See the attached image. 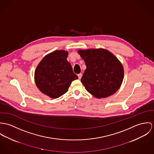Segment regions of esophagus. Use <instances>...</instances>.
I'll use <instances>...</instances> for the list:
<instances>
[{"mask_svg": "<svg viewBox=\"0 0 154 154\" xmlns=\"http://www.w3.org/2000/svg\"><path fill=\"white\" fill-rule=\"evenodd\" d=\"M78 77H79V79L80 80L81 79V78H82V74H78Z\"/></svg>", "mask_w": 154, "mask_h": 154, "instance_id": "esophagus-1", "label": "esophagus"}]
</instances>
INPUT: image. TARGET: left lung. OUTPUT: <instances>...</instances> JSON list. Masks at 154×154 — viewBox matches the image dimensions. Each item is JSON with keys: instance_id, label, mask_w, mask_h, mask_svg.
Returning a JSON list of instances; mask_svg holds the SVG:
<instances>
[{"instance_id": "8db88e82", "label": "left lung", "mask_w": 154, "mask_h": 154, "mask_svg": "<svg viewBox=\"0 0 154 154\" xmlns=\"http://www.w3.org/2000/svg\"><path fill=\"white\" fill-rule=\"evenodd\" d=\"M86 69L81 82L87 91L97 98L114 94L122 85L124 71L116 57L104 49L79 50Z\"/></svg>"}]
</instances>
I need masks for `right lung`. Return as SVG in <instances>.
<instances>
[{
    "mask_svg": "<svg viewBox=\"0 0 154 154\" xmlns=\"http://www.w3.org/2000/svg\"><path fill=\"white\" fill-rule=\"evenodd\" d=\"M68 52L58 50L47 55L35 72V81L39 90L51 98L65 94L71 82L78 79L67 60Z\"/></svg>",
    "mask_w": 154,
    "mask_h": 154,
    "instance_id": "1",
    "label": "right lung"
}]
</instances>
